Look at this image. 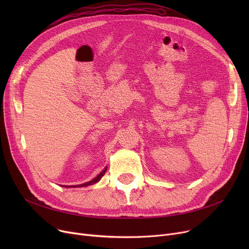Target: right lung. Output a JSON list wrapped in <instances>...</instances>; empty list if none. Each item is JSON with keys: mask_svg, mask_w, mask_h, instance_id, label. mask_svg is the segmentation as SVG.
<instances>
[{"mask_svg": "<svg viewBox=\"0 0 249 249\" xmlns=\"http://www.w3.org/2000/svg\"><path fill=\"white\" fill-rule=\"evenodd\" d=\"M106 171H107V167H105L103 171L100 173V175H98L94 179H91V180H89V181H88V182H85V184H82V185H76V186H65V188H78V187H87V186H90V185H94V184H96V182H98L101 178H102V177L105 175V173H106ZM64 187V186H63Z\"/></svg>", "mask_w": 249, "mask_h": 249, "instance_id": "right-lung-1", "label": "right lung"}]
</instances>
